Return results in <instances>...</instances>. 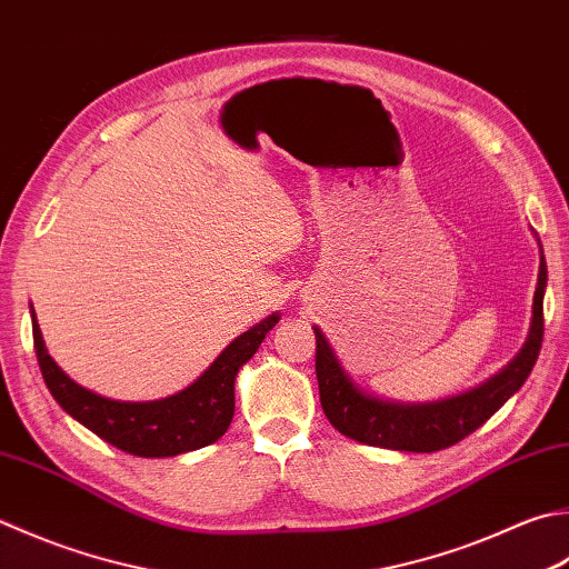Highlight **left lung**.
<instances>
[{
    "label": "left lung",
    "mask_w": 569,
    "mask_h": 569,
    "mask_svg": "<svg viewBox=\"0 0 569 569\" xmlns=\"http://www.w3.org/2000/svg\"><path fill=\"white\" fill-rule=\"evenodd\" d=\"M548 283V263L540 256V273L536 300H532V326L526 348L503 372L496 375L469 395L447 399L437 405H389L370 395H362L340 362L332 355L326 336L316 328V375L320 389V405L332 427L370 447L431 453L449 449L483 427L496 411L513 397L528 380L542 348V296Z\"/></svg>",
    "instance_id": "8db88e82"
}]
</instances>
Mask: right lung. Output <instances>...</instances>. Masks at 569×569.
I'll return each mask as SVG.
<instances>
[{
	"mask_svg": "<svg viewBox=\"0 0 569 569\" xmlns=\"http://www.w3.org/2000/svg\"><path fill=\"white\" fill-rule=\"evenodd\" d=\"M276 322L278 316H271L239 336L184 392L160 402L132 405L93 395L91 389L76 385L69 375L61 372V367L43 348L39 322L31 310L33 350L51 397L100 439L144 459L194 451L224 437L233 419V380L239 367L253 358Z\"/></svg>",
	"mask_w": 569,
	"mask_h": 569,
	"instance_id": "right-lung-1",
	"label": "right lung"
}]
</instances>
